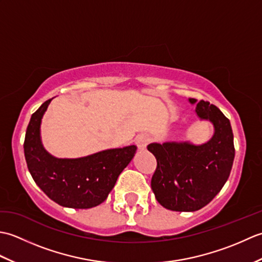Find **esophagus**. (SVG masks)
<instances>
[{"mask_svg": "<svg viewBox=\"0 0 262 262\" xmlns=\"http://www.w3.org/2000/svg\"><path fill=\"white\" fill-rule=\"evenodd\" d=\"M149 141H151V138H149L148 135H146V134L140 135L136 138V145H137L138 148L141 149V151H144V149L146 148Z\"/></svg>", "mask_w": 262, "mask_h": 262, "instance_id": "esophagus-1", "label": "esophagus"}]
</instances>
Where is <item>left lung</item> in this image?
Returning a JSON list of instances; mask_svg holds the SVG:
<instances>
[{"instance_id":"obj_1","label":"left lung","mask_w":262,"mask_h":262,"mask_svg":"<svg viewBox=\"0 0 262 262\" xmlns=\"http://www.w3.org/2000/svg\"><path fill=\"white\" fill-rule=\"evenodd\" d=\"M189 102L193 104L197 100L189 99ZM196 114L214 125V135L207 143L166 142L147 146L158 162L152 190L166 209L203 208L221 191L231 173L235 149L230 120L216 105L204 100L197 102Z\"/></svg>"}]
</instances>
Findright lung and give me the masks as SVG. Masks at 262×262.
Masks as SVG:
<instances>
[{"label":"right lung","instance_id":"add662e5","mask_svg":"<svg viewBox=\"0 0 262 262\" xmlns=\"http://www.w3.org/2000/svg\"><path fill=\"white\" fill-rule=\"evenodd\" d=\"M51 101L32 114L27 127L24 149L28 170L37 186L58 205L75 209L96 207L107 199L137 147L105 149L80 159L54 158L40 140L41 118Z\"/></svg>","mask_w":262,"mask_h":262}]
</instances>
